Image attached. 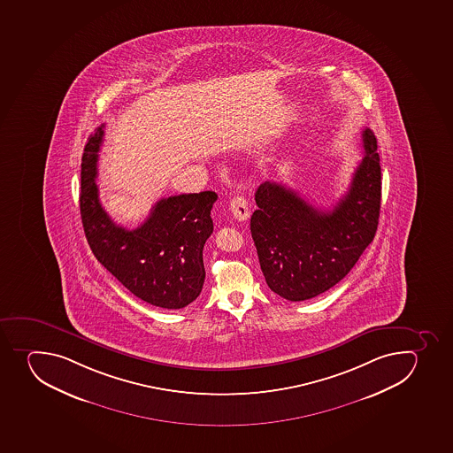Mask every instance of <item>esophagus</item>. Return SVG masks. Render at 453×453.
<instances>
[{"label":"esophagus","mask_w":453,"mask_h":453,"mask_svg":"<svg viewBox=\"0 0 453 453\" xmlns=\"http://www.w3.org/2000/svg\"><path fill=\"white\" fill-rule=\"evenodd\" d=\"M230 211H232L233 217L239 221L248 220V217H250L248 203L242 196H234L230 201Z\"/></svg>","instance_id":"34e87169"}]
</instances>
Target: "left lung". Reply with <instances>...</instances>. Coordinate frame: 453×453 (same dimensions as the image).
<instances>
[{
    "label": "left lung",
    "instance_id": "obj_1",
    "mask_svg": "<svg viewBox=\"0 0 453 453\" xmlns=\"http://www.w3.org/2000/svg\"><path fill=\"white\" fill-rule=\"evenodd\" d=\"M364 158L349 189L323 211L296 190L265 181L250 217L259 265L268 288L288 301H306L339 283L374 239L381 203V168L372 130L362 132Z\"/></svg>",
    "mask_w": 453,
    "mask_h": 453
}]
</instances>
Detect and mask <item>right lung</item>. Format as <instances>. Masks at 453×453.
<instances>
[{"mask_svg":"<svg viewBox=\"0 0 453 453\" xmlns=\"http://www.w3.org/2000/svg\"><path fill=\"white\" fill-rule=\"evenodd\" d=\"M104 125L85 145L81 170V217L96 258L134 296L180 310L199 296L205 280L203 250L211 236L216 192L163 198L139 227L117 226L99 203L96 163Z\"/></svg>","mask_w":453,"mask_h":453,"instance_id":"obj_1","label":"right lung"}]
</instances>
